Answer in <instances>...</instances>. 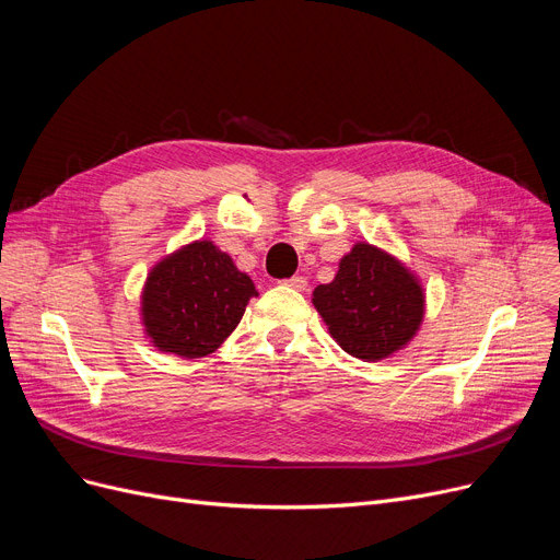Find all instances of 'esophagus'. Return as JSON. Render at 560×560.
I'll return each instance as SVG.
<instances>
[{"label":"esophagus","instance_id":"esophagus-1","mask_svg":"<svg viewBox=\"0 0 560 560\" xmlns=\"http://www.w3.org/2000/svg\"><path fill=\"white\" fill-rule=\"evenodd\" d=\"M284 284H287V287H291V289H299V291H303V289L307 287V280H305L303 276H294V278L284 280Z\"/></svg>","mask_w":560,"mask_h":560}]
</instances>
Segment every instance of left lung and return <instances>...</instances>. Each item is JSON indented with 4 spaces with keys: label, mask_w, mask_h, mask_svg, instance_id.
<instances>
[{
    "label": "left lung",
    "mask_w": 560,
    "mask_h": 560,
    "mask_svg": "<svg viewBox=\"0 0 560 560\" xmlns=\"http://www.w3.org/2000/svg\"><path fill=\"white\" fill-rule=\"evenodd\" d=\"M314 307L341 349L376 362L415 337L423 318V291L406 266L376 246L355 244L332 282L314 289Z\"/></svg>",
    "instance_id": "8db88e82"
}]
</instances>
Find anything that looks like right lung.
<instances>
[{
  "mask_svg": "<svg viewBox=\"0 0 560 560\" xmlns=\"http://www.w3.org/2000/svg\"><path fill=\"white\" fill-rule=\"evenodd\" d=\"M257 296L253 280L211 242L159 261L143 289V326L159 351L202 358L217 351Z\"/></svg>",
  "mask_w": 560,
  "mask_h": 560,
  "instance_id": "right-lung-1",
  "label": "right lung"
}]
</instances>
